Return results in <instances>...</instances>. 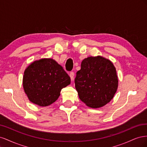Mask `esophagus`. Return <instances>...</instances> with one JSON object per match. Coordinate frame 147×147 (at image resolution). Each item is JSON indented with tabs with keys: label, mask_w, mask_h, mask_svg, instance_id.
Segmentation results:
<instances>
[{
	"label": "esophagus",
	"mask_w": 147,
	"mask_h": 147,
	"mask_svg": "<svg viewBox=\"0 0 147 147\" xmlns=\"http://www.w3.org/2000/svg\"><path fill=\"white\" fill-rule=\"evenodd\" d=\"M69 76L71 78V80L73 81L74 80V72L72 71V72H70L69 74Z\"/></svg>",
	"instance_id": "obj_1"
}]
</instances>
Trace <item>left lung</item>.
Returning a JSON list of instances; mask_svg holds the SVG:
<instances>
[{
    "instance_id": "obj_1",
    "label": "left lung",
    "mask_w": 147,
    "mask_h": 147,
    "mask_svg": "<svg viewBox=\"0 0 147 147\" xmlns=\"http://www.w3.org/2000/svg\"><path fill=\"white\" fill-rule=\"evenodd\" d=\"M118 84L117 72L110 61L100 56L82 62L75 78L79 98L91 108H99L113 99Z\"/></svg>"
}]
</instances>
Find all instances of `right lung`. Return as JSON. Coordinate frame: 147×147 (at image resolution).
I'll list each match as a JSON object with an SVG mask.
<instances>
[{
  "label": "right lung",
  "instance_id": "obj_1",
  "mask_svg": "<svg viewBox=\"0 0 147 147\" xmlns=\"http://www.w3.org/2000/svg\"><path fill=\"white\" fill-rule=\"evenodd\" d=\"M70 78L63 67L52 59H42L30 64L24 71L23 87L29 99L39 106L55 102Z\"/></svg>",
  "mask_w": 147,
  "mask_h": 147
}]
</instances>
